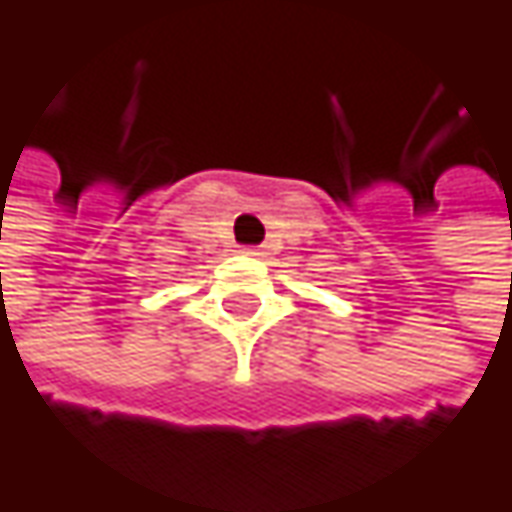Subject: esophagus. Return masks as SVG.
Listing matches in <instances>:
<instances>
[{"label":"esophagus","mask_w":512,"mask_h":512,"mask_svg":"<svg viewBox=\"0 0 512 512\" xmlns=\"http://www.w3.org/2000/svg\"><path fill=\"white\" fill-rule=\"evenodd\" d=\"M243 255H249V257H263V252H260V249H246Z\"/></svg>","instance_id":"obj_1"}]
</instances>
